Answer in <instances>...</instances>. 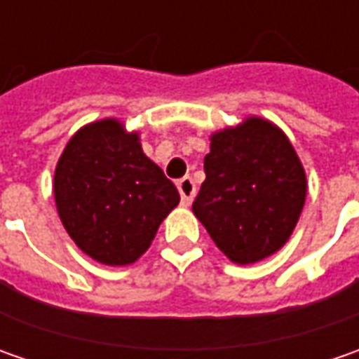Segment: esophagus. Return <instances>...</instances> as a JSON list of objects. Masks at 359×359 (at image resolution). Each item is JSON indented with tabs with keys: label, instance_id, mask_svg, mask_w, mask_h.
I'll return each instance as SVG.
<instances>
[{
	"label": "esophagus",
	"instance_id": "esophagus-1",
	"mask_svg": "<svg viewBox=\"0 0 359 359\" xmlns=\"http://www.w3.org/2000/svg\"><path fill=\"white\" fill-rule=\"evenodd\" d=\"M177 189H180V196H182V203L189 205L191 200H194V196H196V184H194V180L191 177H182L177 182Z\"/></svg>",
	"mask_w": 359,
	"mask_h": 359
}]
</instances>
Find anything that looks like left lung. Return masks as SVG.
Masks as SVG:
<instances>
[{
    "instance_id": "1",
    "label": "left lung",
    "mask_w": 359,
    "mask_h": 359,
    "mask_svg": "<svg viewBox=\"0 0 359 359\" xmlns=\"http://www.w3.org/2000/svg\"><path fill=\"white\" fill-rule=\"evenodd\" d=\"M203 170L205 182L191 210L233 264H255L290 240L308 182L278 126L254 116L215 131Z\"/></svg>"
}]
</instances>
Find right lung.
Here are the masks:
<instances>
[{
	"mask_svg": "<svg viewBox=\"0 0 359 359\" xmlns=\"http://www.w3.org/2000/svg\"><path fill=\"white\" fill-rule=\"evenodd\" d=\"M53 196L76 245L105 266L133 264L180 203V194L114 118L83 126L55 165Z\"/></svg>",
	"mask_w": 359,
	"mask_h": 359,
	"instance_id": "1",
	"label": "right lung"
}]
</instances>
